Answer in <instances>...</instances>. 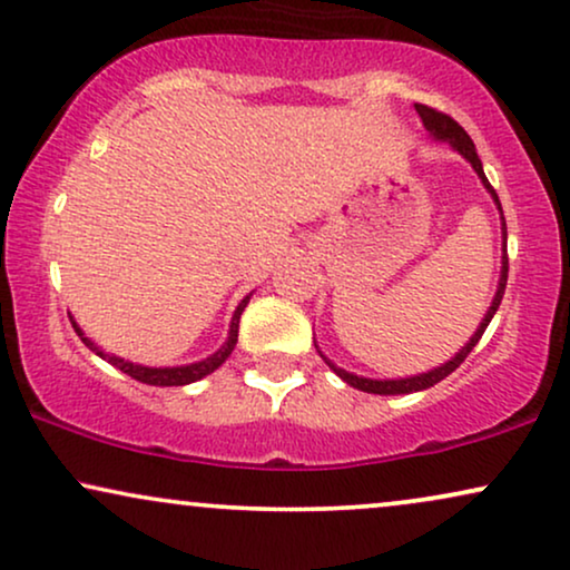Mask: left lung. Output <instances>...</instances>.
<instances>
[{"label": "left lung", "instance_id": "left-lung-1", "mask_svg": "<svg viewBox=\"0 0 570 570\" xmlns=\"http://www.w3.org/2000/svg\"><path fill=\"white\" fill-rule=\"evenodd\" d=\"M414 110H417L420 114V118H423V124H425V129L431 131V135L435 137V139H446L449 145L454 147V150H460L462 156H465L470 164H473V168H475V174H479L481 177V181L483 185H487V189L491 193V198L497 200V206H500V198H497V193H494V187L489 185V179H487V174H483V166H481V158H479V153H475V145H473V139L468 137V131L462 129L460 124L454 121L452 116H446V114H441V110H435V108H428V105H414ZM500 210H502V206H500ZM502 222H504V216H502ZM502 229H504V237H508V227H504L502 224ZM504 262H502V277H500V287H497V296H494V301H491V306H489V312H487V317H483V322H481V327L475 330V335L473 338H470V343L465 348H460V354L454 356L452 362H446L444 367H439V370H431V372H423V375H414V377H402V381H370V377H356V375H351V372H346V370H341V367H335L333 362H327V367L335 372V375L341 377V381H346L348 385H354V389H360V391H367V393H381V396H396V393H412V391H423V389H431V385H435L439 381H444L446 375H452V372L460 367L462 362L468 360V354L470 351H473V346L475 343L481 341V335L487 333V327H489V322H491V317H494L497 314V308H500V304H502V296H504V285H508V253H504Z\"/></svg>", "mask_w": 570, "mask_h": 570}]
</instances>
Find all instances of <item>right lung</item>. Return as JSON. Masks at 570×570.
<instances>
[{"instance_id": "add662e5", "label": "right lung", "mask_w": 570, "mask_h": 570, "mask_svg": "<svg viewBox=\"0 0 570 570\" xmlns=\"http://www.w3.org/2000/svg\"><path fill=\"white\" fill-rule=\"evenodd\" d=\"M245 306H248V298H243L240 306L235 308V317H232L227 343H224V346L216 351L214 356H208V360L195 362V364H185V367H142V364L124 362V360H118V356L102 354V351L97 348L95 343H91L89 338H83V333L79 330V325H76V322H73V330L81 335V341L87 343V346L95 351L97 356L108 360L110 364H114V367L126 372V375L135 377V381H139V383H147V385H187V383H195V381H200V377L210 375V372H214L216 367H222L224 360H227V356L232 354V348H235V343H237V330H240V314H243Z\"/></svg>"}]
</instances>
